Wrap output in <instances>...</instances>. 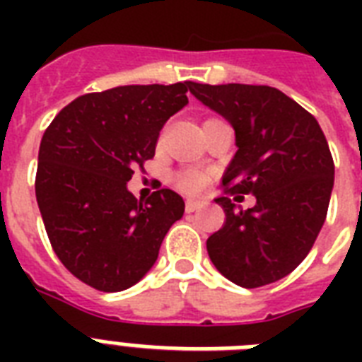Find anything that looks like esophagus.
Wrapping results in <instances>:
<instances>
[{
    "instance_id": "34e87169",
    "label": "esophagus",
    "mask_w": 362,
    "mask_h": 362,
    "mask_svg": "<svg viewBox=\"0 0 362 362\" xmlns=\"http://www.w3.org/2000/svg\"><path fill=\"white\" fill-rule=\"evenodd\" d=\"M201 209V203L199 201H187L186 203V212L187 214H192V212H195V210Z\"/></svg>"
}]
</instances>
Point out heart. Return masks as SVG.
<instances>
[{
  "instance_id": "obj_1",
  "label": "heart",
  "mask_w": 362,
  "mask_h": 362,
  "mask_svg": "<svg viewBox=\"0 0 362 362\" xmlns=\"http://www.w3.org/2000/svg\"><path fill=\"white\" fill-rule=\"evenodd\" d=\"M209 184V175L203 170L186 169L176 175V186L180 187L182 192L189 193V195H197L206 187Z\"/></svg>"
}]
</instances>
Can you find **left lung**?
<instances>
[{"label":"left lung","mask_w":362,"mask_h":362,"mask_svg":"<svg viewBox=\"0 0 362 362\" xmlns=\"http://www.w3.org/2000/svg\"><path fill=\"white\" fill-rule=\"evenodd\" d=\"M189 92L235 127L237 153L223 175L226 212L206 240L210 261L240 287H263L297 269L320 235L334 161L320 124L286 93L253 84H189ZM252 192L253 209L232 203Z\"/></svg>","instance_id":"left-lung-1"}]
</instances>
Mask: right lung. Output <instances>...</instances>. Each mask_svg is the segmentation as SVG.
<instances>
[{
	"instance_id": "obj_1",
	"label": "right lung",
	"mask_w": 362,
	"mask_h": 362,
	"mask_svg": "<svg viewBox=\"0 0 362 362\" xmlns=\"http://www.w3.org/2000/svg\"><path fill=\"white\" fill-rule=\"evenodd\" d=\"M189 84L86 93L59 110L42 135L35 176L42 223L65 269L93 289L135 286L184 214V199L173 189L139 201L127 182L153 158L165 122L187 105Z\"/></svg>"
}]
</instances>
